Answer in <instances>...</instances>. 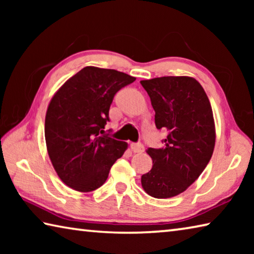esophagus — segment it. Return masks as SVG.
<instances>
[{
    "mask_svg": "<svg viewBox=\"0 0 254 254\" xmlns=\"http://www.w3.org/2000/svg\"><path fill=\"white\" fill-rule=\"evenodd\" d=\"M131 150L133 152H136V153H140V152H143L144 151V147L143 144L141 142H136V143H131L130 144Z\"/></svg>",
    "mask_w": 254,
    "mask_h": 254,
    "instance_id": "esophagus-1",
    "label": "esophagus"
}]
</instances>
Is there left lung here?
Returning <instances> with one entry per match:
<instances>
[{
    "instance_id": "1",
    "label": "left lung",
    "mask_w": 254,
    "mask_h": 254,
    "mask_svg": "<svg viewBox=\"0 0 254 254\" xmlns=\"http://www.w3.org/2000/svg\"><path fill=\"white\" fill-rule=\"evenodd\" d=\"M140 83L156 112L157 128L168 132L161 149H148L153 166L142 175L141 184L150 196L169 198L186 190L212 158V106L204 88L191 77L165 76Z\"/></svg>"
}]
</instances>
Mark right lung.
Wrapping results in <instances>:
<instances>
[{"label": "right lung", "mask_w": 254, "mask_h": 254, "mask_svg": "<svg viewBox=\"0 0 254 254\" xmlns=\"http://www.w3.org/2000/svg\"><path fill=\"white\" fill-rule=\"evenodd\" d=\"M134 80L115 69L88 66L68 79L50 101L45 122L47 149L67 186L83 192L95 190L123 156L127 142L104 134V127L115 94Z\"/></svg>", "instance_id": "1"}]
</instances>
